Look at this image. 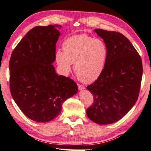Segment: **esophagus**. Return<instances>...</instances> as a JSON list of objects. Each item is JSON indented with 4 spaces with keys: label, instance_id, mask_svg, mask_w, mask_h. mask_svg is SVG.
I'll return each mask as SVG.
<instances>
[{
    "label": "esophagus",
    "instance_id": "esophagus-1",
    "mask_svg": "<svg viewBox=\"0 0 151 151\" xmlns=\"http://www.w3.org/2000/svg\"><path fill=\"white\" fill-rule=\"evenodd\" d=\"M78 89L79 91H81V90H83V89L85 88V87L83 85H80V84H78Z\"/></svg>",
    "mask_w": 151,
    "mask_h": 151
}]
</instances>
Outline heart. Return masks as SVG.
I'll return each instance as SVG.
<instances>
[{
  "label": "heart",
  "mask_w": 151,
  "mask_h": 151,
  "mask_svg": "<svg viewBox=\"0 0 151 151\" xmlns=\"http://www.w3.org/2000/svg\"><path fill=\"white\" fill-rule=\"evenodd\" d=\"M63 51H57L55 60L63 74L73 70L80 81L92 83L102 73L107 57V47L100 38L81 35L68 38L63 44Z\"/></svg>",
  "instance_id": "b5f03b06"
}]
</instances>
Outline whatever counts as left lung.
I'll return each instance as SVG.
<instances>
[{"label": "left lung", "mask_w": 151, "mask_h": 151, "mask_svg": "<svg viewBox=\"0 0 151 151\" xmlns=\"http://www.w3.org/2000/svg\"><path fill=\"white\" fill-rule=\"evenodd\" d=\"M107 47V57L101 74L87 88L94 102L87 115L99 124L119 121L136 104L143 74L142 60L130 40L115 31L95 29Z\"/></svg>", "instance_id": "8db88e82"}]
</instances>
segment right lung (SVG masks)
Returning <instances> with one entry per match:
<instances>
[{"label": "right lung", "mask_w": 151, "mask_h": 151, "mask_svg": "<svg viewBox=\"0 0 151 151\" xmlns=\"http://www.w3.org/2000/svg\"><path fill=\"white\" fill-rule=\"evenodd\" d=\"M61 27H34L15 47L9 63L12 96L21 111L38 122L56 118L63 104L78 91L73 80L58 76L51 64Z\"/></svg>", "instance_id": "1"}]
</instances>
